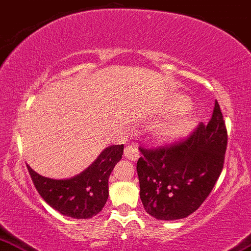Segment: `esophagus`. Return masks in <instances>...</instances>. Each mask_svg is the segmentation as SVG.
Masks as SVG:
<instances>
[{"label":"esophagus","mask_w":251,"mask_h":251,"mask_svg":"<svg viewBox=\"0 0 251 251\" xmlns=\"http://www.w3.org/2000/svg\"><path fill=\"white\" fill-rule=\"evenodd\" d=\"M124 155H125L126 158L131 161H136L139 158V151L138 148L134 147V146H126L125 151H124Z\"/></svg>","instance_id":"34e87169"}]
</instances>
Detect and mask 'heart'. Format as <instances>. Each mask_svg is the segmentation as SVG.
<instances>
[{
    "mask_svg": "<svg viewBox=\"0 0 251 251\" xmlns=\"http://www.w3.org/2000/svg\"><path fill=\"white\" fill-rule=\"evenodd\" d=\"M189 106V103L186 100H179L173 104V107L175 110L179 111L176 115L169 117V118L160 123L155 127V134L161 140H169V139H175L178 136H182L192 127L193 118L188 111H185Z\"/></svg>",
    "mask_w": 251,
    "mask_h": 251,
    "instance_id": "b5f03b06",
    "label": "heart"
}]
</instances>
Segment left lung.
<instances>
[{"mask_svg":"<svg viewBox=\"0 0 251 251\" xmlns=\"http://www.w3.org/2000/svg\"><path fill=\"white\" fill-rule=\"evenodd\" d=\"M226 148L227 128L217 100L207 125L201 123L185 139L154 148L140 146L136 171L146 212L158 220L193 213L217 183Z\"/></svg>","mask_w":251,"mask_h":251,"instance_id":"obj_1","label":"left lung"}]
</instances>
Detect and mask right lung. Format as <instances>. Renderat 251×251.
I'll use <instances>...</instances> for the list:
<instances>
[{
    "label": "right lung",
    "instance_id": "obj_1",
    "mask_svg": "<svg viewBox=\"0 0 251 251\" xmlns=\"http://www.w3.org/2000/svg\"><path fill=\"white\" fill-rule=\"evenodd\" d=\"M124 153V145L104 149L96 161L71 179L40 176L26 164L37 191L50 207L74 219H90L103 210L109 197V177Z\"/></svg>",
    "mask_w": 251,
    "mask_h": 251
}]
</instances>
